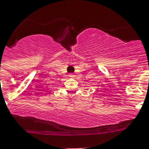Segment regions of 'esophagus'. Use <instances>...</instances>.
<instances>
[{"instance_id": "1", "label": "esophagus", "mask_w": 149, "mask_h": 149, "mask_svg": "<svg viewBox=\"0 0 149 149\" xmlns=\"http://www.w3.org/2000/svg\"><path fill=\"white\" fill-rule=\"evenodd\" d=\"M69 77H74V75L73 74H69Z\"/></svg>"}]
</instances>
